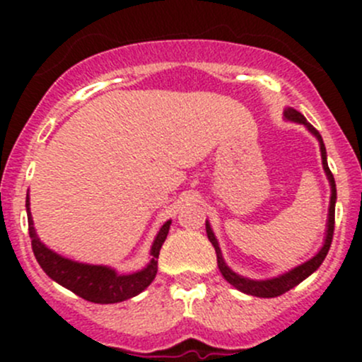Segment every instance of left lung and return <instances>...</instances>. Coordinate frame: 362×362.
<instances>
[{
    "instance_id": "obj_1",
    "label": "left lung",
    "mask_w": 362,
    "mask_h": 362,
    "mask_svg": "<svg viewBox=\"0 0 362 362\" xmlns=\"http://www.w3.org/2000/svg\"><path fill=\"white\" fill-rule=\"evenodd\" d=\"M284 119L291 120V122L303 124V126H305L306 129H308L310 133L317 138V141H319L324 173H326L327 180H329V185H331V199H329V210H327L326 236H324V243H322V247H320V250L317 252L312 259L301 262V264L296 266V268H293V269H289V272L282 273V275L273 276V279L254 280V279H247V276L238 275V273H235L228 264H226L224 257H222L221 247H218L217 238H215L214 231H211L210 222L206 221V235H208V240H210V243L214 245L215 254H217V264H218V269H221L222 276H224V279L228 280V282L231 284L235 289L242 291V293H245L249 296H255V298H276V296L287 293V291H291L293 287L298 286V284H301L303 280L308 279V276L312 275L313 272H317V268L322 264V261L326 259L327 252H329L331 242H333L334 204H337V184H334V177H333V173H331L329 166H327V152H326V147H324L322 136H320L319 131H317L315 127H313L312 124L305 119V115H303L301 112L294 110V108L287 107L286 110H284Z\"/></svg>"
}]
</instances>
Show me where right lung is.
I'll use <instances>...</instances> for the list:
<instances>
[{
	"label": "right lung",
	"mask_w": 362,
	"mask_h": 362,
	"mask_svg": "<svg viewBox=\"0 0 362 362\" xmlns=\"http://www.w3.org/2000/svg\"><path fill=\"white\" fill-rule=\"evenodd\" d=\"M25 208H28L29 238H31V247L38 264L54 282L66 287L80 298L90 303H100V305L126 301L147 289L152 280L156 279L159 250L170 231L171 221H166L160 226L151 247V261L147 262L145 268L134 273H117L110 266L71 261V259L49 249L36 235L31 210H29V194L25 198Z\"/></svg>",
	"instance_id": "right-lung-1"
}]
</instances>
